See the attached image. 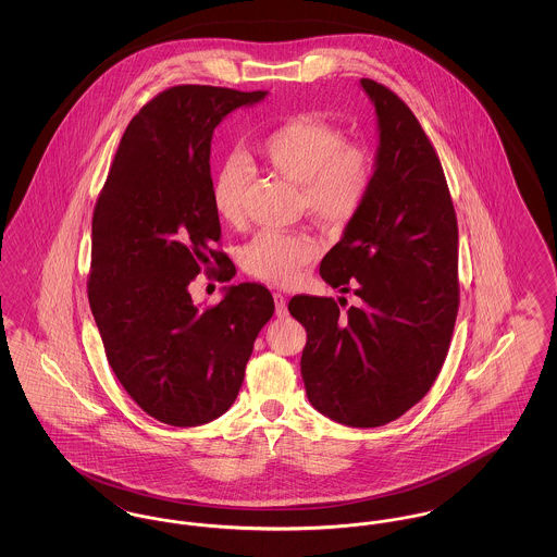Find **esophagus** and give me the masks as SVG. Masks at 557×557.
<instances>
[{
	"label": "esophagus",
	"mask_w": 557,
	"mask_h": 557,
	"mask_svg": "<svg viewBox=\"0 0 557 557\" xmlns=\"http://www.w3.org/2000/svg\"><path fill=\"white\" fill-rule=\"evenodd\" d=\"M273 300H275V315L280 319L286 318V315H288V307H286V298H284V294L275 292V294H273Z\"/></svg>",
	"instance_id": "1"
}]
</instances>
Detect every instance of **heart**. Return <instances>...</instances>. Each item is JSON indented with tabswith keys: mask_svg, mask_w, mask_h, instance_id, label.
Segmentation results:
<instances>
[{
	"mask_svg": "<svg viewBox=\"0 0 557 557\" xmlns=\"http://www.w3.org/2000/svg\"><path fill=\"white\" fill-rule=\"evenodd\" d=\"M259 154L271 173L300 187L305 211L325 225L348 223L370 189V154L318 119L300 116L280 125L267 135ZM244 191V171L238 164L223 166L212 184V207L225 223L242 221ZM318 252V242L307 234L259 232L244 246L242 261L250 275L288 286Z\"/></svg>",
	"mask_w": 557,
	"mask_h": 557,
	"instance_id": "1",
	"label": "heart"
}]
</instances>
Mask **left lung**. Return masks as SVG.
Masks as SVG:
<instances>
[{
    "label": "left lung",
    "instance_id": "obj_1",
    "mask_svg": "<svg viewBox=\"0 0 557 557\" xmlns=\"http://www.w3.org/2000/svg\"><path fill=\"white\" fill-rule=\"evenodd\" d=\"M377 123L363 205L323 257L321 277L361 298L294 296L307 330L300 373L311 405L350 428L388 424L424 398L445 363L459 307L457 219L441 160L388 87L359 83Z\"/></svg>",
    "mask_w": 557,
    "mask_h": 557
}]
</instances>
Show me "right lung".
Wrapping results in <instances>:
<instances>
[{
    "mask_svg": "<svg viewBox=\"0 0 557 557\" xmlns=\"http://www.w3.org/2000/svg\"><path fill=\"white\" fill-rule=\"evenodd\" d=\"M267 91L180 85L132 119L91 223L87 296L108 363L129 397L162 424H207L238 397L252 346L273 315L261 284L225 286L200 309L189 282L212 261L221 282L234 263L212 207L211 139L236 108Z\"/></svg>",
    "mask_w": 557,
    "mask_h": 557,
    "instance_id": "right-lung-1",
    "label": "right lung"
}]
</instances>
